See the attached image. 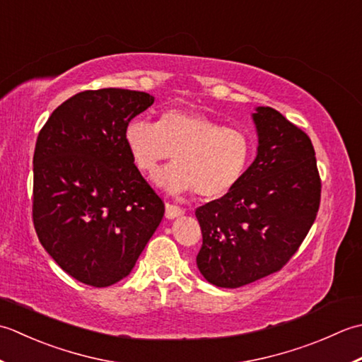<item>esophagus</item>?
I'll list each match as a JSON object with an SVG mask.
<instances>
[{
	"label": "esophagus",
	"instance_id": "34e87169",
	"mask_svg": "<svg viewBox=\"0 0 362 362\" xmlns=\"http://www.w3.org/2000/svg\"><path fill=\"white\" fill-rule=\"evenodd\" d=\"M184 214V209L180 208V206L172 204V203H165V217L167 218H175L180 217Z\"/></svg>",
	"mask_w": 362,
	"mask_h": 362
}]
</instances>
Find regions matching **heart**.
Wrapping results in <instances>:
<instances>
[{
  "label": "heart",
  "instance_id": "1",
  "mask_svg": "<svg viewBox=\"0 0 362 362\" xmlns=\"http://www.w3.org/2000/svg\"><path fill=\"white\" fill-rule=\"evenodd\" d=\"M124 145L140 172L154 175L173 156L175 165L156 182L170 192H194L209 202L226 195L245 175L255 144L243 129L192 110L165 109L154 123L134 119L123 131Z\"/></svg>",
  "mask_w": 362,
  "mask_h": 362
}]
</instances>
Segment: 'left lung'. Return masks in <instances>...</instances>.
Segmentation results:
<instances>
[{
	"label": "left lung",
	"instance_id": "obj_1",
	"mask_svg": "<svg viewBox=\"0 0 362 362\" xmlns=\"http://www.w3.org/2000/svg\"><path fill=\"white\" fill-rule=\"evenodd\" d=\"M259 146L240 182L197 208L202 275L240 287L281 270L297 253L320 206L322 181L311 139L272 107L253 114Z\"/></svg>",
	"mask_w": 362,
	"mask_h": 362
}]
</instances>
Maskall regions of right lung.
Instances as JSON below:
<instances>
[{
  "mask_svg": "<svg viewBox=\"0 0 362 362\" xmlns=\"http://www.w3.org/2000/svg\"><path fill=\"white\" fill-rule=\"evenodd\" d=\"M127 88L84 90L53 110L34 151L33 222L42 247L78 281L127 278L165 206L124 145V127L153 105Z\"/></svg>",
  "mask_w": 362,
  "mask_h": 362,
  "instance_id": "add662e5",
  "label": "right lung"
}]
</instances>
